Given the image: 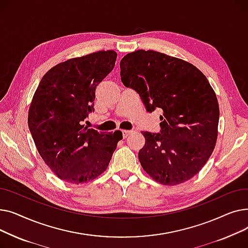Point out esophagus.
<instances>
[{
  "mask_svg": "<svg viewBox=\"0 0 248 248\" xmlns=\"http://www.w3.org/2000/svg\"><path fill=\"white\" fill-rule=\"evenodd\" d=\"M122 133H123L124 139H125V138H127L129 135H131L133 132H132V131H125V129H124V131H122Z\"/></svg>",
  "mask_w": 248,
  "mask_h": 248,
  "instance_id": "obj_1",
  "label": "esophagus"
}]
</instances>
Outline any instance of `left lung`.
I'll return each mask as SVG.
<instances>
[{
    "label": "left lung",
    "instance_id": "obj_1",
    "mask_svg": "<svg viewBox=\"0 0 248 248\" xmlns=\"http://www.w3.org/2000/svg\"><path fill=\"white\" fill-rule=\"evenodd\" d=\"M120 66L122 82L137 91L147 111L163 110L161 133L141 132L144 171L168 186L190 180L217 141L219 104L209 81L193 64L154 50L127 53Z\"/></svg>",
    "mask_w": 248,
    "mask_h": 248
}]
</instances>
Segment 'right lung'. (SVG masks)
<instances>
[{"label":"right lung","instance_id":"1","mask_svg":"<svg viewBox=\"0 0 248 248\" xmlns=\"http://www.w3.org/2000/svg\"><path fill=\"white\" fill-rule=\"evenodd\" d=\"M113 50L61 62L39 83L28 113L37 151L59 179L71 184L93 181L107 170L121 131L108 135L81 122L94 110L95 88L113 69Z\"/></svg>","mask_w":248,"mask_h":248}]
</instances>
